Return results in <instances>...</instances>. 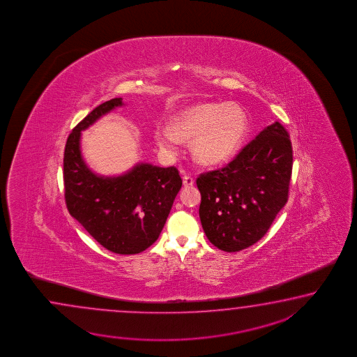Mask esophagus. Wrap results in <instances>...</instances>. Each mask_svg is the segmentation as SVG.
<instances>
[{
  "mask_svg": "<svg viewBox=\"0 0 357 357\" xmlns=\"http://www.w3.org/2000/svg\"><path fill=\"white\" fill-rule=\"evenodd\" d=\"M182 182H183V186H186V188H190V186H192L194 185V178L189 175H183L182 177Z\"/></svg>",
  "mask_w": 357,
  "mask_h": 357,
  "instance_id": "obj_1",
  "label": "esophagus"
}]
</instances>
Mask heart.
<instances>
[{
	"label": "heart",
	"mask_w": 357,
	"mask_h": 357,
	"mask_svg": "<svg viewBox=\"0 0 357 357\" xmlns=\"http://www.w3.org/2000/svg\"><path fill=\"white\" fill-rule=\"evenodd\" d=\"M249 131V116L237 103L203 102L174 114L168 128L155 131L160 149L175 154L178 140L191 139L194 158L205 166L231 160Z\"/></svg>",
	"instance_id": "obj_1"
}]
</instances>
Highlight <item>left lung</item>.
Here are the masks:
<instances>
[{"instance_id": "obj_1", "label": "left lung", "mask_w": 357, "mask_h": 357, "mask_svg": "<svg viewBox=\"0 0 357 357\" xmlns=\"http://www.w3.org/2000/svg\"><path fill=\"white\" fill-rule=\"evenodd\" d=\"M292 146L273 122L222 169L199 176V217L208 240L227 252L258 243L287 203Z\"/></svg>"}]
</instances>
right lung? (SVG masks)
Segmentation results:
<instances>
[{"label":"right lung","mask_w":357,"mask_h":357,"mask_svg":"<svg viewBox=\"0 0 357 357\" xmlns=\"http://www.w3.org/2000/svg\"><path fill=\"white\" fill-rule=\"evenodd\" d=\"M114 98L96 107L68 135L63 155L68 212L107 250L139 254L160 237L182 180L175 167L139 162L117 176L96 174L82 154V131L117 107Z\"/></svg>","instance_id":"obj_1"}]
</instances>
